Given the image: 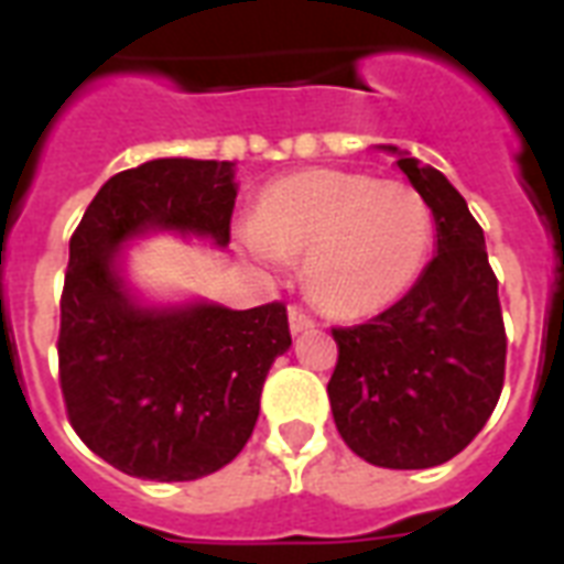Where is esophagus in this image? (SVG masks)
I'll return each mask as SVG.
<instances>
[{
  "instance_id": "esophagus-1",
  "label": "esophagus",
  "mask_w": 564,
  "mask_h": 564,
  "mask_svg": "<svg viewBox=\"0 0 564 564\" xmlns=\"http://www.w3.org/2000/svg\"><path fill=\"white\" fill-rule=\"evenodd\" d=\"M310 327H316V322L304 313L301 307H290V330L292 336L304 334V330H310Z\"/></svg>"
}]
</instances>
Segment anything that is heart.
I'll return each instance as SVG.
<instances>
[{"label": "heart", "mask_w": 564, "mask_h": 564, "mask_svg": "<svg viewBox=\"0 0 564 564\" xmlns=\"http://www.w3.org/2000/svg\"><path fill=\"white\" fill-rule=\"evenodd\" d=\"M433 213L403 181L307 170L260 193L239 248L254 263L304 257L310 295L336 316H371L401 299L424 269Z\"/></svg>", "instance_id": "b5f03b06"}]
</instances>
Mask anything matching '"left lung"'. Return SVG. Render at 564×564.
Returning <instances> with one entry per match:
<instances>
[{
    "instance_id": "obj_1",
    "label": "left lung",
    "mask_w": 564,
    "mask_h": 564,
    "mask_svg": "<svg viewBox=\"0 0 564 564\" xmlns=\"http://www.w3.org/2000/svg\"><path fill=\"white\" fill-rule=\"evenodd\" d=\"M427 202L436 254L406 295L366 325L336 327L327 383L339 436L380 468L454 459L489 421L503 389L507 334L482 228L438 170L377 145Z\"/></svg>"
}]
</instances>
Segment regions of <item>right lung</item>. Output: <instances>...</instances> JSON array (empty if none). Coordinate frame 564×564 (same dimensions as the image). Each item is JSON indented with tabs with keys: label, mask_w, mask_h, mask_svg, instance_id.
<instances>
[{
	"label": "right lung",
	"mask_w": 564,
	"mask_h": 564,
	"mask_svg": "<svg viewBox=\"0 0 564 564\" xmlns=\"http://www.w3.org/2000/svg\"><path fill=\"white\" fill-rule=\"evenodd\" d=\"M237 163L158 158L105 181L69 239L61 389L75 433L119 471L198 480L246 447L265 375L292 336L283 304L149 301L128 281L134 239L230 242Z\"/></svg>",
	"instance_id": "right-lung-1"
}]
</instances>
